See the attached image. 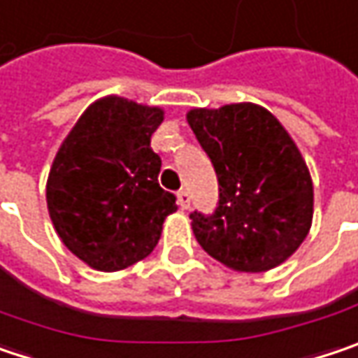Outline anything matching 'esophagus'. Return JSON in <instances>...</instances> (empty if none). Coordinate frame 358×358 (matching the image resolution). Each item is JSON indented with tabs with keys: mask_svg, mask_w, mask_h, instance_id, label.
I'll list each match as a JSON object with an SVG mask.
<instances>
[{
	"mask_svg": "<svg viewBox=\"0 0 358 358\" xmlns=\"http://www.w3.org/2000/svg\"><path fill=\"white\" fill-rule=\"evenodd\" d=\"M177 203H179L181 210H187V208H189L192 197H189V192H187V189H179V192H177Z\"/></svg>",
	"mask_w": 358,
	"mask_h": 358,
	"instance_id": "34e87169",
	"label": "esophagus"
}]
</instances>
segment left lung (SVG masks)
<instances>
[{"instance_id": "8db88e82", "label": "left lung", "mask_w": 358, "mask_h": 358, "mask_svg": "<svg viewBox=\"0 0 358 358\" xmlns=\"http://www.w3.org/2000/svg\"><path fill=\"white\" fill-rule=\"evenodd\" d=\"M195 138L216 169L214 214L193 212L201 248L241 273H263L289 259L310 232L314 185L287 130L257 103L187 114Z\"/></svg>"}]
</instances>
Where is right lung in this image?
Here are the masks:
<instances>
[{"instance_id":"right-lung-1","label":"right lung","mask_w":358,"mask_h":358,"mask_svg":"<svg viewBox=\"0 0 358 358\" xmlns=\"http://www.w3.org/2000/svg\"><path fill=\"white\" fill-rule=\"evenodd\" d=\"M161 108L108 95L91 103L61 144L46 183V203L63 244L97 271H122L157 246L177 210L159 185L161 157L150 136Z\"/></svg>"}]
</instances>
